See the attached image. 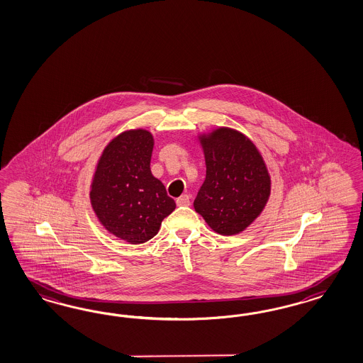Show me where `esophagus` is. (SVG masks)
Masks as SVG:
<instances>
[{"label": "esophagus", "mask_w": 363, "mask_h": 363, "mask_svg": "<svg viewBox=\"0 0 363 363\" xmlns=\"http://www.w3.org/2000/svg\"><path fill=\"white\" fill-rule=\"evenodd\" d=\"M176 202L178 206H189L190 205V197L187 194H184V196L177 198Z\"/></svg>", "instance_id": "obj_1"}]
</instances>
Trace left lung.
Segmentation results:
<instances>
[{
  "label": "left lung",
  "instance_id": "1",
  "mask_svg": "<svg viewBox=\"0 0 363 363\" xmlns=\"http://www.w3.org/2000/svg\"><path fill=\"white\" fill-rule=\"evenodd\" d=\"M206 178L194 209L220 235H235L257 220L270 198L272 178L264 157L243 133L218 126L198 133Z\"/></svg>",
  "mask_w": 363,
  "mask_h": 363
}]
</instances>
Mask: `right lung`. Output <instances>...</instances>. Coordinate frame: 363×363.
<instances>
[{
	"instance_id": "right-lung-1",
	"label": "right lung",
	"mask_w": 363,
	"mask_h": 363,
	"mask_svg": "<svg viewBox=\"0 0 363 363\" xmlns=\"http://www.w3.org/2000/svg\"><path fill=\"white\" fill-rule=\"evenodd\" d=\"M154 135L137 128L120 133L99 155L90 184V205L99 223L118 240H152L176 209L164 184L152 174Z\"/></svg>"
}]
</instances>
